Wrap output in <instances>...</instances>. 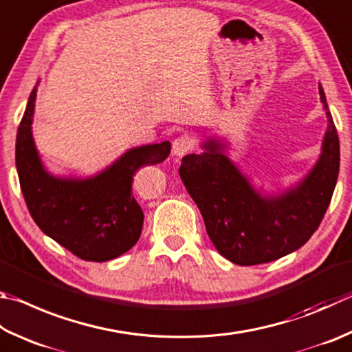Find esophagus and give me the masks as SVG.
Listing matches in <instances>:
<instances>
[{
  "label": "esophagus",
  "instance_id": "obj_1",
  "mask_svg": "<svg viewBox=\"0 0 352 352\" xmlns=\"http://www.w3.org/2000/svg\"><path fill=\"white\" fill-rule=\"evenodd\" d=\"M194 148L192 144V140H190L189 137L186 135H182L175 138L174 142H172V154H174L175 157H183L186 155L188 152Z\"/></svg>",
  "mask_w": 352,
  "mask_h": 352
}]
</instances>
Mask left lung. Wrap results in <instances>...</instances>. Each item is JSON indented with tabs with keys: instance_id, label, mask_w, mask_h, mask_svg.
I'll return each instance as SVG.
<instances>
[{
	"instance_id": "1",
	"label": "left lung",
	"mask_w": 352,
	"mask_h": 352,
	"mask_svg": "<svg viewBox=\"0 0 352 352\" xmlns=\"http://www.w3.org/2000/svg\"><path fill=\"white\" fill-rule=\"evenodd\" d=\"M318 94L328 118L320 157L283 192L261 195L215 137L201 143V154L182 158L178 172L200 209L209 239L235 265H261L297 251L327 212L338 177L340 144L322 85Z\"/></svg>"
}]
</instances>
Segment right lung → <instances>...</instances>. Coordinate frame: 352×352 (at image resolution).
I'll list each match as a JSON object with an SVG mask.
<instances>
[{"instance_id":"obj_1","label":"right lung","mask_w":352,"mask_h":352,"mask_svg":"<svg viewBox=\"0 0 352 352\" xmlns=\"http://www.w3.org/2000/svg\"><path fill=\"white\" fill-rule=\"evenodd\" d=\"M36 86L30 92L16 133L15 164L25 204L41 231L86 261H107L129 251L140 239L144 214L132 194L142 166L158 164L170 143L126 151L97 175L56 177L44 168L32 135Z\"/></svg>"}]
</instances>
